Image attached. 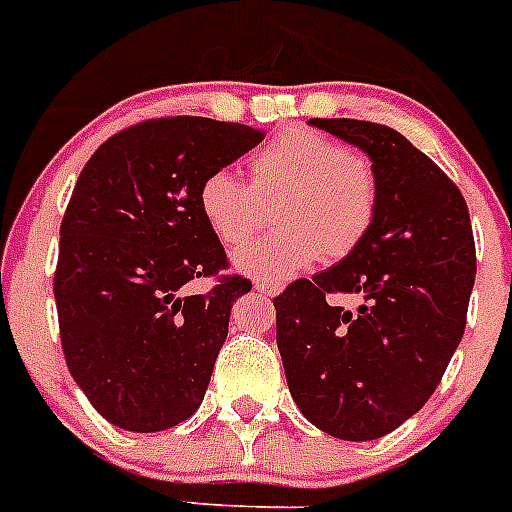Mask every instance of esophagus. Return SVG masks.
<instances>
[{
  "mask_svg": "<svg viewBox=\"0 0 512 512\" xmlns=\"http://www.w3.org/2000/svg\"><path fill=\"white\" fill-rule=\"evenodd\" d=\"M255 291L260 296H276L278 291H281V286H276V283H270V281H257Z\"/></svg>",
  "mask_w": 512,
  "mask_h": 512,
  "instance_id": "1",
  "label": "esophagus"
}]
</instances>
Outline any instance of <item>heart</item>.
Returning <instances> with one entry per match:
<instances>
[{
  "instance_id": "obj_1",
  "label": "heart",
  "mask_w": 512,
  "mask_h": 512,
  "mask_svg": "<svg viewBox=\"0 0 512 512\" xmlns=\"http://www.w3.org/2000/svg\"><path fill=\"white\" fill-rule=\"evenodd\" d=\"M252 190L231 171H210L197 208L223 247H242L273 208L276 234L236 255V268L265 281H286L317 255L325 263L349 257L377 216V176L367 158L333 137L291 127L249 161Z\"/></svg>"
}]
</instances>
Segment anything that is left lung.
Instances as JSON below:
<instances>
[{
  "label": "left lung",
  "mask_w": 512,
  "mask_h": 512,
  "mask_svg": "<svg viewBox=\"0 0 512 512\" xmlns=\"http://www.w3.org/2000/svg\"><path fill=\"white\" fill-rule=\"evenodd\" d=\"M362 148L377 176L367 239L333 268L289 283L276 304V341L299 411L338 440H377L435 393L466 330L476 276L461 190L393 127L312 119ZM328 293H359L349 313Z\"/></svg>",
  "instance_id": "1"
}]
</instances>
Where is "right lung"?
Listing matches in <instances>:
<instances>
[{
  "mask_svg": "<svg viewBox=\"0 0 512 512\" xmlns=\"http://www.w3.org/2000/svg\"><path fill=\"white\" fill-rule=\"evenodd\" d=\"M263 137L205 117L148 119L109 137L77 176L54 299L70 375L106 422L161 432L203 403L231 304L252 283L223 273L197 190ZM197 277L217 286L184 295Z\"/></svg>",
  "mask_w": 512,
  "mask_h": 512,
  "instance_id": "add662e5",
  "label": "right lung"
}]
</instances>
